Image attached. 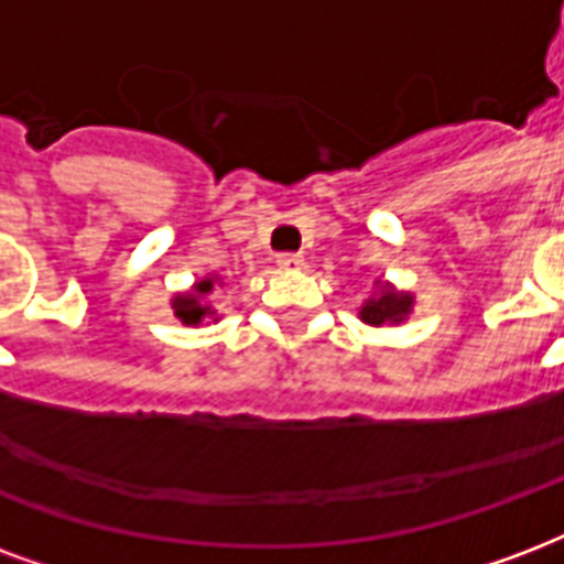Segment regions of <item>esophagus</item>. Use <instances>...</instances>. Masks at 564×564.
I'll return each instance as SVG.
<instances>
[{"mask_svg": "<svg viewBox=\"0 0 564 564\" xmlns=\"http://www.w3.org/2000/svg\"><path fill=\"white\" fill-rule=\"evenodd\" d=\"M278 265L281 269H299V265H304V257L302 253H278Z\"/></svg>", "mask_w": 564, "mask_h": 564, "instance_id": "34e87169", "label": "esophagus"}]
</instances>
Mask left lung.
<instances>
[{"mask_svg":"<svg viewBox=\"0 0 564 564\" xmlns=\"http://www.w3.org/2000/svg\"><path fill=\"white\" fill-rule=\"evenodd\" d=\"M410 307H412L410 295H398L394 290H382L379 299H370V302L361 307V319L370 325L400 323L403 316L410 314Z\"/></svg>","mask_w":564,"mask_h":564,"instance_id":"obj_1","label":"left lung"}]
</instances>
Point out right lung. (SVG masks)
<instances>
[{
    "label": "right lung",
    "mask_w": 564,
    "mask_h": 564,
    "mask_svg": "<svg viewBox=\"0 0 564 564\" xmlns=\"http://www.w3.org/2000/svg\"><path fill=\"white\" fill-rule=\"evenodd\" d=\"M208 293H212V281H199L197 293H194V295H178L176 302H173L178 319H182V323H199V319L208 314V307L199 302V299H203V295H208Z\"/></svg>",
    "instance_id": "right-lung-1"
}]
</instances>
